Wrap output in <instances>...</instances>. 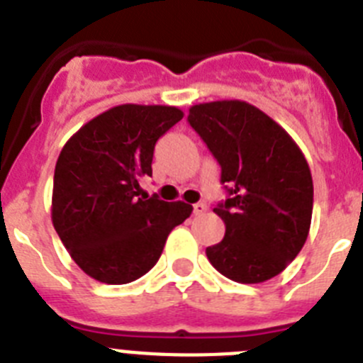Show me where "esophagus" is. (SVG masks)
<instances>
[{"label":"esophagus","mask_w":363,"mask_h":363,"mask_svg":"<svg viewBox=\"0 0 363 363\" xmlns=\"http://www.w3.org/2000/svg\"><path fill=\"white\" fill-rule=\"evenodd\" d=\"M192 211H194V214H203L205 211H207V205H205V203H194V205H192Z\"/></svg>","instance_id":"34e87169"}]
</instances>
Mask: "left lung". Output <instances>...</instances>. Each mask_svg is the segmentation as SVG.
<instances>
[{
  "label": "left lung",
  "mask_w": 363,
  "mask_h": 363,
  "mask_svg": "<svg viewBox=\"0 0 363 363\" xmlns=\"http://www.w3.org/2000/svg\"><path fill=\"white\" fill-rule=\"evenodd\" d=\"M187 121L220 163L227 191L214 207L225 236L207 247V258L233 281L271 280L309 234L313 178L306 156L277 121L240 99L194 105Z\"/></svg>",
  "instance_id": "1"
}]
</instances>
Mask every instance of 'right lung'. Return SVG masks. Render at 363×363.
<instances>
[{
    "label": "right lung",
    "mask_w": 363,
    "mask_h": 363,
    "mask_svg": "<svg viewBox=\"0 0 363 363\" xmlns=\"http://www.w3.org/2000/svg\"><path fill=\"white\" fill-rule=\"evenodd\" d=\"M184 118L169 105H118L85 123L60 152L52 223L72 259L101 284L138 280L156 265L176 225L192 213L184 201L140 196L152 176L154 145Z\"/></svg>",
    "instance_id": "right-lung-1"
}]
</instances>
